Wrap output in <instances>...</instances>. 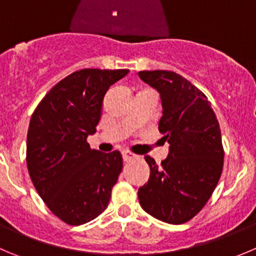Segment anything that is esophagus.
Listing matches in <instances>:
<instances>
[{"mask_svg": "<svg viewBox=\"0 0 256 256\" xmlns=\"http://www.w3.org/2000/svg\"><path fill=\"white\" fill-rule=\"evenodd\" d=\"M122 158H124V161H130V160H132V158H138V156L136 155V154L131 152V151H128V150H124L122 151Z\"/></svg>", "mask_w": 256, "mask_h": 256, "instance_id": "1", "label": "esophagus"}]
</instances>
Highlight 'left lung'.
I'll list each match as a JSON object with an SVG mask.
<instances>
[{
	"label": "left lung",
	"instance_id": "1",
	"mask_svg": "<svg viewBox=\"0 0 256 256\" xmlns=\"http://www.w3.org/2000/svg\"><path fill=\"white\" fill-rule=\"evenodd\" d=\"M138 76L160 92L158 131L170 144L160 165L145 156L150 178L138 188V202L151 216L184 224L202 212L222 176L219 122L205 94L178 74L155 70L140 71Z\"/></svg>",
	"mask_w": 256,
	"mask_h": 256
}]
</instances>
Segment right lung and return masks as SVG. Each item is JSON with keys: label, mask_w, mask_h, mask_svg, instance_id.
Masks as SVG:
<instances>
[{"label": "right lung", "mask_w": 256, "mask_h": 256, "mask_svg": "<svg viewBox=\"0 0 256 256\" xmlns=\"http://www.w3.org/2000/svg\"><path fill=\"white\" fill-rule=\"evenodd\" d=\"M128 70L84 68L54 86L34 108L27 132L30 178L52 214L68 225L86 224L108 208L122 171L120 151L92 150L106 91Z\"/></svg>", "instance_id": "add662e5"}]
</instances>
